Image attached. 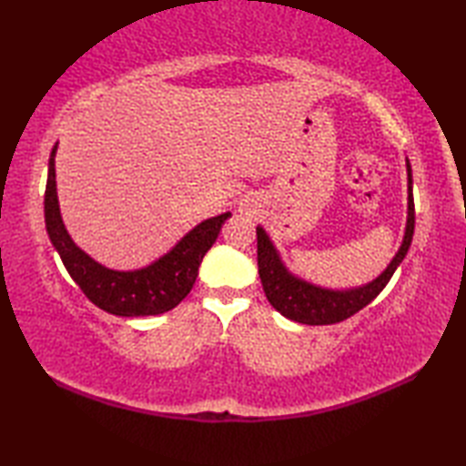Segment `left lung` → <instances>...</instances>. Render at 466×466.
I'll list each match as a JSON object with an SVG mask.
<instances>
[{
    "instance_id": "8db88e82",
    "label": "left lung",
    "mask_w": 466,
    "mask_h": 466,
    "mask_svg": "<svg viewBox=\"0 0 466 466\" xmlns=\"http://www.w3.org/2000/svg\"><path fill=\"white\" fill-rule=\"evenodd\" d=\"M409 167V222H407V234H404V242L400 246L399 254L394 256L379 279L370 282L369 286L356 290L346 292H332L316 289L312 284H306L284 268L279 254H276L272 242L262 228H256V240H258V274L264 286L266 299L286 319L300 324L310 326H322V324H336L346 319H350L364 306H369L376 296L382 292V289L392 279L394 270L407 256L412 234H414V198H412V174Z\"/></svg>"
}]
</instances>
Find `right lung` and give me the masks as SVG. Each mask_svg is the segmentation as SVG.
Here are the masks:
<instances>
[{"mask_svg":"<svg viewBox=\"0 0 466 466\" xmlns=\"http://www.w3.org/2000/svg\"><path fill=\"white\" fill-rule=\"evenodd\" d=\"M56 150L57 146L49 156L44 196L46 228L74 282L97 309L116 316H156L172 310L192 290L204 254L212 248L230 214L226 212L198 224L170 252L147 268L136 272L107 270L77 248L66 232L56 194Z\"/></svg>","mask_w":466,"mask_h":466,"instance_id":"1","label":"right lung"}]
</instances>
